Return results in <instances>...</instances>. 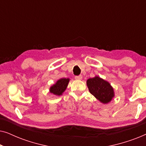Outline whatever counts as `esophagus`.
<instances>
[{
    "label": "esophagus",
    "mask_w": 146,
    "mask_h": 146,
    "mask_svg": "<svg viewBox=\"0 0 146 146\" xmlns=\"http://www.w3.org/2000/svg\"><path fill=\"white\" fill-rule=\"evenodd\" d=\"M76 80H80L82 79V76L81 75L80 76H75Z\"/></svg>",
    "instance_id": "1"
}]
</instances>
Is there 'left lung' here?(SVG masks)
<instances>
[{
	"instance_id": "1",
	"label": "left lung",
	"mask_w": 146,
	"mask_h": 146,
	"mask_svg": "<svg viewBox=\"0 0 146 146\" xmlns=\"http://www.w3.org/2000/svg\"><path fill=\"white\" fill-rule=\"evenodd\" d=\"M86 84L90 92L104 104L110 102L115 96L114 90L110 82L98 76L88 79Z\"/></svg>"
}]
</instances>
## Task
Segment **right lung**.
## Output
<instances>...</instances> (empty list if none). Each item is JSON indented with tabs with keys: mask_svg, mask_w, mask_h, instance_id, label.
<instances>
[{
	"mask_svg": "<svg viewBox=\"0 0 146 146\" xmlns=\"http://www.w3.org/2000/svg\"><path fill=\"white\" fill-rule=\"evenodd\" d=\"M70 82V78H60L52 86L50 87L49 91L54 96H61L66 90Z\"/></svg>",
	"mask_w": 146,
	"mask_h": 146,
	"instance_id": "add662e5",
	"label": "right lung"
}]
</instances>
